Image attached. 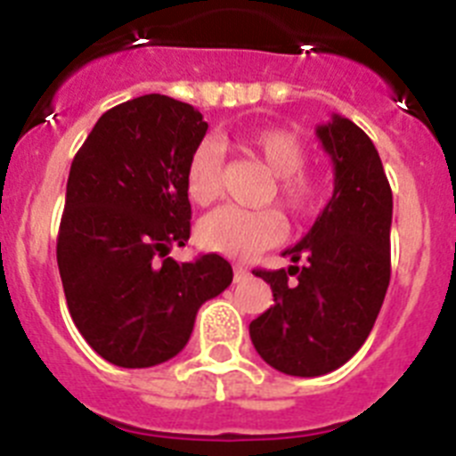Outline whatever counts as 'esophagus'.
<instances>
[{"mask_svg":"<svg viewBox=\"0 0 456 456\" xmlns=\"http://www.w3.org/2000/svg\"><path fill=\"white\" fill-rule=\"evenodd\" d=\"M248 269L244 265H235V283H241V281H247L248 278Z\"/></svg>","mask_w":456,"mask_h":456,"instance_id":"obj_1","label":"esophagus"}]
</instances>
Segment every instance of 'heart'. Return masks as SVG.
<instances>
[{"label": "heart", "instance_id": "b5f03b06", "mask_svg": "<svg viewBox=\"0 0 456 456\" xmlns=\"http://www.w3.org/2000/svg\"><path fill=\"white\" fill-rule=\"evenodd\" d=\"M235 143L257 157L273 173L276 196L292 216L313 212L320 199V180L304 168L305 146L297 134L283 127L240 132ZM224 157L215 141H200L184 168V191L200 208L212 205L221 193ZM283 237V219L276 209L219 208L196 225V240L208 251L228 257H248L273 247Z\"/></svg>", "mask_w": 456, "mask_h": 456}]
</instances>
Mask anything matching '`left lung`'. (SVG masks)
Returning a JSON list of instances; mask_svg holds the SVG:
<instances>
[{"mask_svg":"<svg viewBox=\"0 0 456 456\" xmlns=\"http://www.w3.org/2000/svg\"><path fill=\"white\" fill-rule=\"evenodd\" d=\"M336 171L333 196L308 235L283 251L289 269H256L273 305L248 324L265 363L292 377L345 365L377 322L390 283L393 191L370 136L333 114L317 127ZM301 256L306 263L297 265Z\"/></svg>","mask_w":456,"mask_h":456,"instance_id":"left-lung-1","label":"left lung"}]
</instances>
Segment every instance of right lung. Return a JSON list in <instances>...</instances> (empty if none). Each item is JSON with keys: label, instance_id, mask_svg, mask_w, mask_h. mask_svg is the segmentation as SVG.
I'll return each instance as SVG.
<instances>
[{"label": "right lung", "instance_id": "1", "mask_svg": "<svg viewBox=\"0 0 456 456\" xmlns=\"http://www.w3.org/2000/svg\"><path fill=\"white\" fill-rule=\"evenodd\" d=\"M205 132L199 109L151 93L104 111L72 159L56 263L72 322L118 368L183 352L200 305L232 283L216 253L168 257L191 232L184 168Z\"/></svg>", "mask_w": 456, "mask_h": 456}]
</instances>
